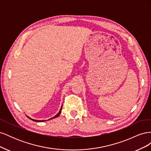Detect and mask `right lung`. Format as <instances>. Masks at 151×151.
Instances as JSON below:
<instances>
[{
    "label": "right lung",
    "mask_w": 151,
    "mask_h": 151,
    "mask_svg": "<svg viewBox=\"0 0 151 151\" xmlns=\"http://www.w3.org/2000/svg\"><path fill=\"white\" fill-rule=\"evenodd\" d=\"M62 107H61V109H60V111L58 112V113L57 114V115H56L55 116H53V117H52V118H50V119H49V120H52V119H53V118H57V117H58L59 115H60V113H61V111H62ZM29 119H31V120H33V121H35V122H45V120H34V119H32V118H29V117H28Z\"/></svg>",
    "instance_id": "obj_1"
}]
</instances>
